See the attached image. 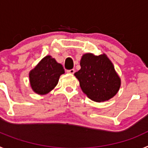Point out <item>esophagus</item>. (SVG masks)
Returning a JSON list of instances; mask_svg holds the SVG:
<instances>
[{"label": "esophagus", "instance_id": "esophagus-1", "mask_svg": "<svg viewBox=\"0 0 148 148\" xmlns=\"http://www.w3.org/2000/svg\"><path fill=\"white\" fill-rule=\"evenodd\" d=\"M66 72H67L68 73H70V74H74V73H75V70H74V69H72V70H67Z\"/></svg>", "mask_w": 148, "mask_h": 148}]
</instances>
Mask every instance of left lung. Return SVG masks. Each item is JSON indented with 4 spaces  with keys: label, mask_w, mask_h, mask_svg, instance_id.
<instances>
[{
    "label": "left lung",
    "mask_w": 148,
    "mask_h": 148,
    "mask_svg": "<svg viewBox=\"0 0 148 148\" xmlns=\"http://www.w3.org/2000/svg\"><path fill=\"white\" fill-rule=\"evenodd\" d=\"M80 66V70L74 75L89 99L102 102L112 99L119 92L121 78L107 55L85 53L81 58Z\"/></svg>",
    "instance_id": "8db88e82"
}]
</instances>
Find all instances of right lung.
<instances>
[{
    "mask_svg": "<svg viewBox=\"0 0 148 148\" xmlns=\"http://www.w3.org/2000/svg\"><path fill=\"white\" fill-rule=\"evenodd\" d=\"M64 73L61 64L52 56H45L29 73L31 88L38 95L49 93L58 84L60 76Z\"/></svg>",
    "mask_w": 148,
    "mask_h": 148,
    "instance_id": "1",
    "label": "right lung"
}]
</instances>
